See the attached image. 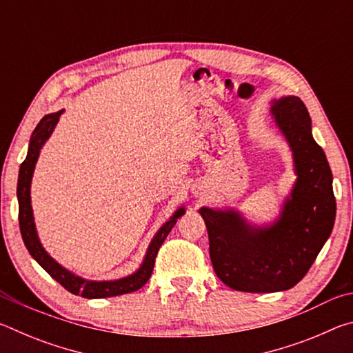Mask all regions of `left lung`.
Wrapping results in <instances>:
<instances>
[{
    "label": "left lung",
    "instance_id": "1",
    "mask_svg": "<svg viewBox=\"0 0 353 353\" xmlns=\"http://www.w3.org/2000/svg\"><path fill=\"white\" fill-rule=\"evenodd\" d=\"M271 117L292 152L296 182L279 216L254 224L235 208L202 207L213 270L244 292H277L301 282L330 236L336 216L333 176L297 97L271 101Z\"/></svg>",
    "mask_w": 353,
    "mask_h": 353
}]
</instances>
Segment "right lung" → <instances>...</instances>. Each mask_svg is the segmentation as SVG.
Returning a JSON list of instances; mask_svg holds the SVG:
<instances>
[{
	"instance_id": "obj_1",
	"label": "right lung",
	"mask_w": 353,
	"mask_h": 353,
	"mask_svg": "<svg viewBox=\"0 0 353 353\" xmlns=\"http://www.w3.org/2000/svg\"><path fill=\"white\" fill-rule=\"evenodd\" d=\"M62 113L63 109L56 113L45 115L40 119V123L37 124V128L34 129V132L31 135V140H29L28 155L25 162L20 166L19 185H17V198H19V221L23 241H25V246L32 259L37 261L52 279L57 280L65 290H68L76 296H82L87 299H104L134 292L137 290H140L141 286L148 282L149 277H151L159 249L163 244L165 238L168 236L172 227L177 223V219L185 213V207H179L177 210L171 214V218L155 232L154 238L151 243H149L145 259H143L140 268L135 272L129 274V276L117 280H88L81 276H76L74 272H71L67 268H63L61 263H57L46 252L43 244L40 243L37 229H35V221L31 205V182L35 163H37L39 160L41 148H43L46 140L51 137L52 130H54Z\"/></svg>"
}]
</instances>
